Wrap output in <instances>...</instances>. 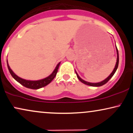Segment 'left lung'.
Segmentation results:
<instances>
[{"instance_id": "8db88e82", "label": "left lung", "mask_w": 133, "mask_h": 133, "mask_svg": "<svg viewBox=\"0 0 133 133\" xmlns=\"http://www.w3.org/2000/svg\"><path fill=\"white\" fill-rule=\"evenodd\" d=\"M115 46H116V45H115ZM116 51H117V62H116V64H115V68H114V69L113 71L112 72L111 75L107 77L106 79H104V81H101L100 82H98V83H91V82H88L85 81H84L83 79H82L81 78V77L79 76V75H77V73H76V71H75L77 77V78L79 79V80L81 82H82V83H84V84H86V85H90V86H93V87H99V86L103 85H104V84L107 83V82H108L109 81V79H111V77L113 76V75H114V73H115V71H116L117 68H118V62H119V57H118V49H117V46H116Z\"/></svg>"}]
</instances>
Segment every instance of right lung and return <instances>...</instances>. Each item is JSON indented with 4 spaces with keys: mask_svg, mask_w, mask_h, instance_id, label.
<instances>
[{
    "mask_svg": "<svg viewBox=\"0 0 133 133\" xmlns=\"http://www.w3.org/2000/svg\"><path fill=\"white\" fill-rule=\"evenodd\" d=\"M6 62H7L8 70H9L10 73L12 76V77H13L16 81H18L19 83L21 84V85L31 89H40V88L44 87V86L47 85L48 84H49L50 82L54 79V77H56L57 73L58 71V67H59V65L60 64V62L58 63L57 65V66L56 67V68H55V70H54V71L52 72V73L51 75H49L48 77H46V78L41 79V80L38 81H29L21 78V77H18V76L15 75V74L13 73V71L11 70V68H10L9 65H8V61H6Z\"/></svg>",
    "mask_w": 133,
    "mask_h": 133,
    "instance_id": "1",
    "label": "right lung"
}]
</instances>
